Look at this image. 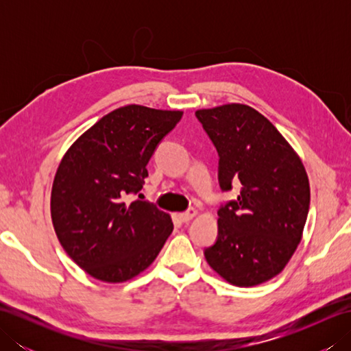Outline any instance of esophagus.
<instances>
[{"instance_id":"34e87169","label":"esophagus","mask_w":351,"mask_h":351,"mask_svg":"<svg viewBox=\"0 0 351 351\" xmlns=\"http://www.w3.org/2000/svg\"><path fill=\"white\" fill-rule=\"evenodd\" d=\"M196 214H197V211H196V210H189V211H185V213L178 214V217H180V220H181V221L187 223V221H190L191 219H195V217H196Z\"/></svg>"}]
</instances>
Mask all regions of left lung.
I'll return each mask as SVG.
<instances>
[{"instance_id": "obj_1", "label": "left lung", "mask_w": 351, "mask_h": 351, "mask_svg": "<svg viewBox=\"0 0 351 351\" xmlns=\"http://www.w3.org/2000/svg\"><path fill=\"white\" fill-rule=\"evenodd\" d=\"M196 116L220 155L221 190L240 196L219 210V238L206 263L235 287L278 276L302 241L311 189L302 158L267 117L245 104L202 108Z\"/></svg>"}]
</instances>
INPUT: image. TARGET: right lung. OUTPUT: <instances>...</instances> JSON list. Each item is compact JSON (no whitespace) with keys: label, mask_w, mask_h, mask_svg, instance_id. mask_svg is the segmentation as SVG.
I'll return each mask as SVG.
<instances>
[{"label":"right lung","mask_w":351,"mask_h":351,"mask_svg":"<svg viewBox=\"0 0 351 351\" xmlns=\"http://www.w3.org/2000/svg\"><path fill=\"white\" fill-rule=\"evenodd\" d=\"M182 117L180 110L125 106L73 141L58 164L51 219L69 258L92 278L121 283L158 256L173 230L170 215L145 200L126 202L147 176L156 145Z\"/></svg>","instance_id":"add662e5"}]
</instances>
